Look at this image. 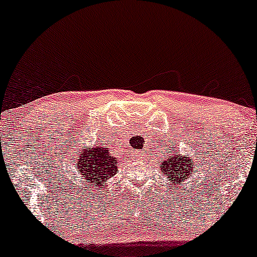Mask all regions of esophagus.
I'll list each match as a JSON object with an SVG mask.
<instances>
[{"instance_id": "obj_1", "label": "esophagus", "mask_w": 257, "mask_h": 257, "mask_svg": "<svg viewBox=\"0 0 257 257\" xmlns=\"http://www.w3.org/2000/svg\"><path fill=\"white\" fill-rule=\"evenodd\" d=\"M134 157H135V158H137V159H142L143 157H145V154L142 153V151H135Z\"/></svg>"}]
</instances>
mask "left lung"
Wrapping results in <instances>:
<instances>
[{
	"label": "left lung",
	"instance_id": "8db88e82",
	"mask_svg": "<svg viewBox=\"0 0 257 257\" xmlns=\"http://www.w3.org/2000/svg\"><path fill=\"white\" fill-rule=\"evenodd\" d=\"M195 168L194 159L187 156H181L178 152L175 153L174 147L170 148L169 156L165 157L161 163V170L165 176H168L170 184L181 183L191 175Z\"/></svg>",
	"mask_w": 257,
	"mask_h": 257
}]
</instances>
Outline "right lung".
I'll return each instance as SVG.
<instances>
[{
    "mask_svg": "<svg viewBox=\"0 0 257 257\" xmlns=\"http://www.w3.org/2000/svg\"><path fill=\"white\" fill-rule=\"evenodd\" d=\"M117 168L116 157H112L106 147L100 146L81 152L77 159V172L84 180L82 184H88L89 191L104 186L103 184L117 173Z\"/></svg>",
    "mask_w": 257,
    "mask_h": 257,
    "instance_id": "1",
    "label": "right lung"
}]
</instances>
